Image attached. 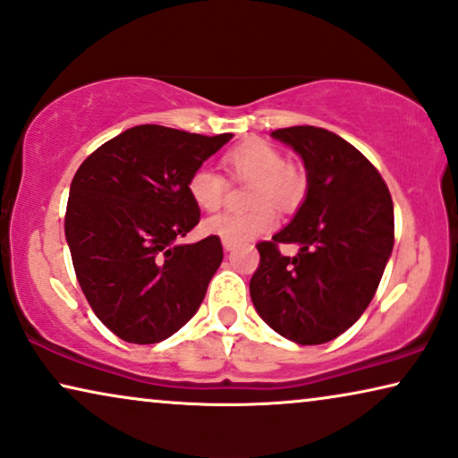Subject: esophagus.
I'll return each mask as SVG.
<instances>
[{"label": "esophagus", "mask_w": 458, "mask_h": 458, "mask_svg": "<svg viewBox=\"0 0 458 458\" xmlns=\"http://www.w3.org/2000/svg\"><path fill=\"white\" fill-rule=\"evenodd\" d=\"M223 248H225V252H231V250L235 248V243H233V242H227V240H225V242H223Z\"/></svg>", "instance_id": "obj_1"}]
</instances>
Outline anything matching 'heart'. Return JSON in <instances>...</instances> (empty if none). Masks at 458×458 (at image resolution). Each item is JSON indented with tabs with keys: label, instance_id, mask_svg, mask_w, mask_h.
I'll use <instances>...</instances> for the list:
<instances>
[{
	"label": "heart",
	"instance_id": "obj_1",
	"mask_svg": "<svg viewBox=\"0 0 458 458\" xmlns=\"http://www.w3.org/2000/svg\"><path fill=\"white\" fill-rule=\"evenodd\" d=\"M225 168L235 181L254 183L250 190V212H223L204 223L208 235L242 243L275 227L277 216L270 205L292 208L304 191L302 174L287 166L285 156L262 140H248L225 154ZM187 191L199 210L215 212L227 196V181L208 166H198L187 181ZM268 201L272 203L267 204Z\"/></svg>",
	"mask_w": 458,
	"mask_h": 458
}]
</instances>
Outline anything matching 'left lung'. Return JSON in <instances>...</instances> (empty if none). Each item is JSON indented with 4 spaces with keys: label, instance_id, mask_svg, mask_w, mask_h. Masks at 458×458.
I'll return each instance as SVG.
<instances>
[{
    "label": "left lung",
    "instance_id": "8db88e82",
    "mask_svg": "<svg viewBox=\"0 0 458 458\" xmlns=\"http://www.w3.org/2000/svg\"><path fill=\"white\" fill-rule=\"evenodd\" d=\"M304 162L306 196L271 242L250 279L254 309L287 340L315 346L359 321L394 248V204L371 162L340 135L318 127L271 133ZM279 242H296L284 257Z\"/></svg>",
    "mask_w": 458,
    "mask_h": 458
}]
</instances>
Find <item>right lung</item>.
<instances>
[{
	"instance_id": "right-lung-1",
	"label": "right lung",
	"mask_w": 458,
	"mask_h": 458,
	"mask_svg": "<svg viewBox=\"0 0 458 458\" xmlns=\"http://www.w3.org/2000/svg\"><path fill=\"white\" fill-rule=\"evenodd\" d=\"M140 124L99 146L71 183L64 231L99 321L129 344H158L196 315L223 262L215 235L179 243L199 221L187 191L231 140Z\"/></svg>"
}]
</instances>
